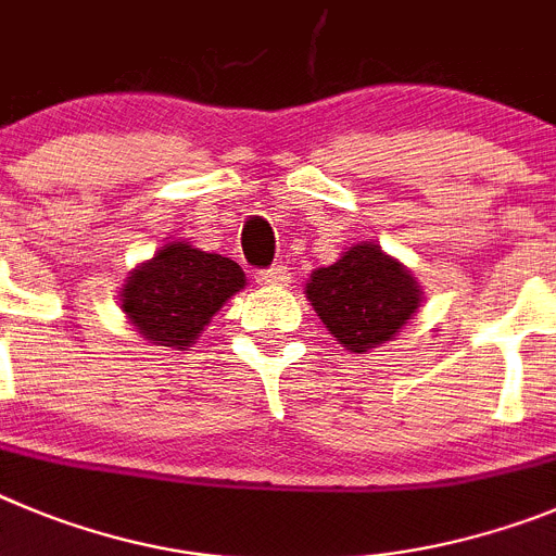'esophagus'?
<instances>
[{
  "label": "esophagus",
  "instance_id": "obj_1",
  "mask_svg": "<svg viewBox=\"0 0 556 556\" xmlns=\"http://www.w3.org/2000/svg\"><path fill=\"white\" fill-rule=\"evenodd\" d=\"M257 282L260 285H271V288H282V285L290 282V274L285 266H271V268H263L257 274Z\"/></svg>",
  "mask_w": 556,
  "mask_h": 556
}]
</instances>
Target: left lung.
Returning <instances> with one entry per match:
<instances>
[{
    "instance_id": "1",
    "label": "left lung",
    "mask_w": 556,
    "mask_h": 556,
    "mask_svg": "<svg viewBox=\"0 0 556 556\" xmlns=\"http://www.w3.org/2000/svg\"><path fill=\"white\" fill-rule=\"evenodd\" d=\"M307 299L329 332L359 354L393 338L418 309L421 293L402 263L374 243H359L313 271Z\"/></svg>"
}]
</instances>
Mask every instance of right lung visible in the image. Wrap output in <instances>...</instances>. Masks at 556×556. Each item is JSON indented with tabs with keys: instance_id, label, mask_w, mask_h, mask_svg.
Instances as JSON below:
<instances>
[{
	"instance_id": "add662e5",
	"label": "right lung",
	"mask_w": 556,
	"mask_h": 556,
	"mask_svg": "<svg viewBox=\"0 0 556 556\" xmlns=\"http://www.w3.org/2000/svg\"><path fill=\"white\" fill-rule=\"evenodd\" d=\"M243 282L247 277L235 260L188 243H166L127 279L122 307L149 340L185 349Z\"/></svg>"
}]
</instances>
